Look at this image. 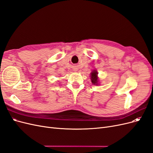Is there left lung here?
Instances as JSON below:
<instances>
[{"mask_svg": "<svg viewBox=\"0 0 153 153\" xmlns=\"http://www.w3.org/2000/svg\"><path fill=\"white\" fill-rule=\"evenodd\" d=\"M98 72L96 70H93L91 73V82L94 85H98Z\"/></svg>", "mask_w": 153, "mask_h": 153, "instance_id": "left-lung-1", "label": "left lung"}]
</instances>
